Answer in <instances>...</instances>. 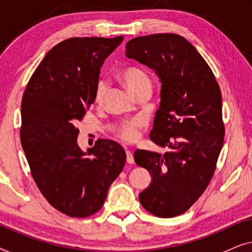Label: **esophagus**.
<instances>
[{"instance_id": "34e87169", "label": "esophagus", "mask_w": 252, "mask_h": 252, "mask_svg": "<svg viewBox=\"0 0 252 252\" xmlns=\"http://www.w3.org/2000/svg\"><path fill=\"white\" fill-rule=\"evenodd\" d=\"M126 160L128 164H133L134 163V157H133V154L130 153L129 150H126Z\"/></svg>"}]
</instances>
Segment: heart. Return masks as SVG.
<instances>
[{"mask_svg":"<svg viewBox=\"0 0 252 252\" xmlns=\"http://www.w3.org/2000/svg\"><path fill=\"white\" fill-rule=\"evenodd\" d=\"M120 78L128 86V88L134 94H136L141 88L150 84V78L146 72L137 67H127L120 72ZM106 91H108V85L105 81L99 80L95 88V101L102 102L105 97ZM143 125L142 120L133 119L124 122L118 128V135L120 139L127 142H132L139 137V128Z\"/></svg>","mask_w":252,"mask_h":252,"instance_id":"b5f03b06","label":"heart"}]
</instances>
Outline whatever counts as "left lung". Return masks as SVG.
Masks as SVG:
<instances>
[{
	"label": "left lung",
	"instance_id": "8db88e82",
	"mask_svg": "<svg viewBox=\"0 0 252 252\" xmlns=\"http://www.w3.org/2000/svg\"><path fill=\"white\" fill-rule=\"evenodd\" d=\"M125 55L160 79L150 140L170 150L137 149L134 159L151 174L140 203L155 216L172 218L197 201L215 173L225 136L221 93L204 58L178 34L137 36L127 42Z\"/></svg>",
	"mask_w": 252,
	"mask_h": 252
}]
</instances>
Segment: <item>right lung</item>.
<instances>
[{
    "instance_id": "add662e5",
    "label": "right lung",
    "mask_w": 252,
    "mask_h": 252,
    "mask_svg": "<svg viewBox=\"0 0 252 252\" xmlns=\"http://www.w3.org/2000/svg\"><path fill=\"white\" fill-rule=\"evenodd\" d=\"M123 40L62 41L48 51L24 92L20 141L31 173L47 201L70 217L97 212L125 165V150L112 140H97L82 151L75 127L95 101L103 63Z\"/></svg>"
}]
</instances>
